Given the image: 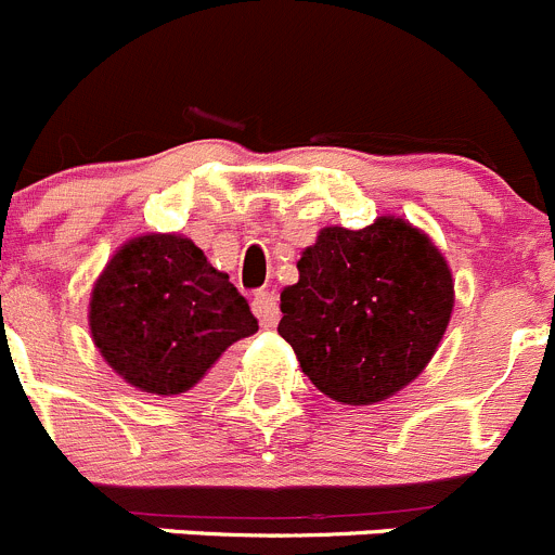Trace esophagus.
<instances>
[{"label": "esophagus", "mask_w": 555, "mask_h": 555, "mask_svg": "<svg viewBox=\"0 0 555 555\" xmlns=\"http://www.w3.org/2000/svg\"><path fill=\"white\" fill-rule=\"evenodd\" d=\"M254 312L256 318H259L261 328H275L280 321L275 294H270V291H259V294L254 296Z\"/></svg>", "instance_id": "esophagus-1"}]
</instances>
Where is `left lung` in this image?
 Wrapping results in <instances>:
<instances>
[{
    "mask_svg": "<svg viewBox=\"0 0 555 555\" xmlns=\"http://www.w3.org/2000/svg\"><path fill=\"white\" fill-rule=\"evenodd\" d=\"M280 291L278 334L312 386L339 404L386 402L415 380L451 323L456 291L442 250L399 216L323 227Z\"/></svg>",
    "mask_w": 555,
    "mask_h": 555,
    "instance_id": "obj_1",
    "label": "left lung"
}]
</instances>
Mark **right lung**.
Masks as SVG:
<instances>
[{
	"mask_svg": "<svg viewBox=\"0 0 555 555\" xmlns=\"http://www.w3.org/2000/svg\"><path fill=\"white\" fill-rule=\"evenodd\" d=\"M91 339L109 370L151 397H183L229 345L259 332L245 296L183 234H140L99 272Z\"/></svg>",
	"mask_w": 555,
	"mask_h": 555,
	"instance_id": "right-lung-1",
	"label": "right lung"
}]
</instances>
